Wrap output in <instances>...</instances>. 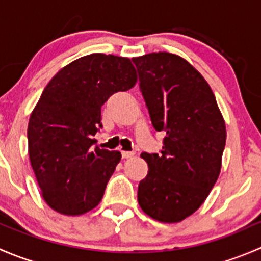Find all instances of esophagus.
Segmentation results:
<instances>
[{
    "mask_svg": "<svg viewBox=\"0 0 261 261\" xmlns=\"http://www.w3.org/2000/svg\"><path fill=\"white\" fill-rule=\"evenodd\" d=\"M121 154H122L123 159H128V158L134 156V154H135V152H134V151H122Z\"/></svg>",
    "mask_w": 261,
    "mask_h": 261,
    "instance_id": "esophagus-1",
    "label": "esophagus"
}]
</instances>
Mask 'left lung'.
Instances as JSON below:
<instances>
[{
    "mask_svg": "<svg viewBox=\"0 0 261 261\" xmlns=\"http://www.w3.org/2000/svg\"><path fill=\"white\" fill-rule=\"evenodd\" d=\"M160 154L143 152L147 175L139 183L141 210L160 222H180L206 201L221 170L225 120L211 87L186 59L167 51L133 58Z\"/></svg>",
    "mask_w": 261,
    "mask_h": 261,
    "instance_id": "left-lung-1",
    "label": "left lung"
}]
</instances>
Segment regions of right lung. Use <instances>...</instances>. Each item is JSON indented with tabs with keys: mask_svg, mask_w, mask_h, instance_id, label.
I'll use <instances>...</instances> for the list:
<instances>
[{
	"mask_svg": "<svg viewBox=\"0 0 261 261\" xmlns=\"http://www.w3.org/2000/svg\"><path fill=\"white\" fill-rule=\"evenodd\" d=\"M128 58L101 53L59 70L41 93L28 126L29 156L50 208L78 216L98 206L121 160L120 151L96 145L101 107L135 86Z\"/></svg>",
	"mask_w": 261,
	"mask_h": 261,
	"instance_id": "add662e5",
	"label": "right lung"
}]
</instances>
